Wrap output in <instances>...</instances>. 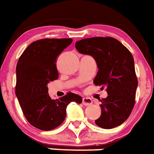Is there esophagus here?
Returning a JSON list of instances; mask_svg holds the SVG:
<instances>
[{
  "label": "esophagus",
  "instance_id": "1",
  "mask_svg": "<svg viewBox=\"0 0 154 154\" xmlns=\"http://www.w3.org/2000/svg\"><path fill=\"white\" fill-rule=\"evenodd\" d=\"M92 103H93V101L89 97H83V104L84 106H89L92 104Z\"/></svg>",
  "mask_w": 154,
  "mask_h": 154
}]
</instances>
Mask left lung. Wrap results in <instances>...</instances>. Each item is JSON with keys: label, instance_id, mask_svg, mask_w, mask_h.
<instances>
[{"label": "left lung", "instance_id": "1", "mask_svg": "<svg viewBox=\"0 0 154 154\" xmlns=\"http://www.w3.org/2000/svg\"><path fill=\"white\" fill-rule=\"evenodd\" d=\"M79 52L94 58L98 68L94 84L106 88L108 96L100 100L101 116L94 122L103 129L122 124L134 106L137 79L130 51L112 37H92L75 43Z\"/></svg>", "mask_w": 154, "mask_h": 154}]
</instances>
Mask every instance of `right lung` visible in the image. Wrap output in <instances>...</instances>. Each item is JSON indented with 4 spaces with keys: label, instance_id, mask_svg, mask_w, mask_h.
Segmentation results:
<instances>
[{
    "label": "right lung",
    "instance_id": "1",
    "mask_svg": "<svg viewBox=\"0 0 154 154\" xmlns=\"http://www.w3.org/2000/svg\"><path fill=\"white\" fill-rule=\"evenodd\" d=\"M72 39H42L27 48L17 63L16 95L29 123L41 130H51L63 123L71 102L82 103V97L69 92L51 99L48 83L58 79L56 60Z\"/></svg>",
    "mask_w": 154,
    "mask_h": 154
}]
</instances>
